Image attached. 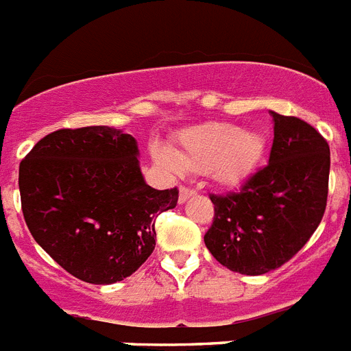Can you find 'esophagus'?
I'll list each match as a JSON object with an SVG mask.
<instances>
[{"instance_id":"1","label":"esophagus","mask_w":351,"mask_h":351,"mask_svg":"<svg viewBox=\"0 0 351 351\" xmlns=\"http://www.w3.org/2000/svg\"><path fill=\"white\" fill-rule=\"evenodd\" d=\"M193 195H195V190H190V188H186V186H181V190H179V202H181V204H184V202H186V200Z\"/></svg>"}]
</instances>
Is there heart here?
<instances>
[{
    "label": "heart",
    "mask_w": 351,
    "mask_h": 351,
    "mask_svg": "<svg viewBox=\"0 0 351 351\" xmlns=\"http://www.w3.org/2000/svg\"><path fill=\"white\" fill-rule=\"evenodd\" d=\"M265 147V136L257 131L211 122L179 134L178 156L167 147L154 145L152 158L170 173H182L186 167L191 172H208L221 186H236L254 172Z\"/></svg>",
    "instance_id": "heart-1"
}]
</instances>
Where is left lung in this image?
Returning <instances> with one entry per match:
<instances>
[{
    "label": "left lung",
    "instance_id": "obj_1",
    "mask_svg": "<svg viewBox=\"0 0 351 351\" xmlns=\"http://www.w3.org/2000/svg\"><path fill=\"white\" fill-rule=\"evenodd\" d=\"M274 143L268 165L238 193L211 195L213 226L204 243L230 271L263 275L282 266L318 229L328 195L330 149L296 117L269 112Z\"/></svg>",
    "mask_w": 351,
    "mask_h": 351
}]
</instances>
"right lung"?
Masks as SVG:
<instances>
[{"label": "right lung", "instance_id": "obj_1", "mask_svg": "<svg viewBox=\"0 0 351 351\" xmlns=\"http://www.w3.org/2000/svg\"><path fill=\"white\" fill-rule=\"evenodd\" d=\"M138 143L108 125L58 130L19 165L21 206L33 239L90 284L133 275L156 247V217L176 208L178 188L154 190Z\"/></svg>", "mask_w": 351, "mask_h": 351}]
</instances>
